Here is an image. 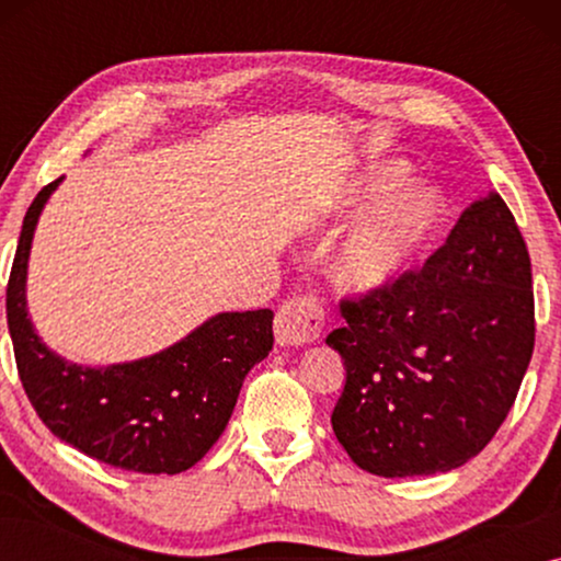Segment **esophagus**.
I'll list each match as a JSON object with an SVG mask.
<instances>
[{
  "label": "esophagus",
  "mask_w": 561,
  "mask_h": 561,
  "mask_svg": "<svg viewBox=\"0 0 561 561\" xmlns=\"http://www.w3.org/2000/svg\"><path fill=\"white\" fill-rule=\"evenodd\" d=\"M324 309L317 296H294L280 304L275 313V342L280 347H301L321 334Z\"/></svg>",
  "instance_id": "1"
}]
</instances>
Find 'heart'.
<instances>
[{
	"instance_id": "1",
	"label": "heart",
	"mask_w": 561,
	"mask_h": 561,
	"mask_svg": "<svg viewBox=\"0 0 561 561\" xmlns=\"http://www.w3.org/2000/svg\"><path fill=\"white\" fill-rule=\"evenodd\" d=\"M403 163H388L359 183L357 196L373 198L401 186ZM442 217V198L428 186H405L375 206L373 214L347 234L332 257V278L336 286L355 296H375L393 288Z\"/></svg>"
}]
</instances>
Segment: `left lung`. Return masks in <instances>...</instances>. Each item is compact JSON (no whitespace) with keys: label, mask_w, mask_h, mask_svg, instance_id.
<instances>
[{"label":"left lung","mask_w":561,"mask_h":561,"mask_svg":"<svg viewBox=\"0 0 561 561\" xmlns=\"http://www.w3.org/2000/svg\"><path fill=\"white\" fill-rule=\"evenodd\" d=\"M327 344L344 359L332 428L380 478L462 467L493 439L534 355L531 257L497 194L393 288L342 298Z\"/></svg>","instance_id":"8db88e82"}]
</instances>
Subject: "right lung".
<instances>
[{
    "mask_svg": "<svg viewBox=\"0 0 561 561\" xmlns=\"http://www.w3.org/2000/svg\"><path fill=\"white\" fill-rule=\"evenodd\" d=\"M60 183L30 204L7 283V327L22 388L60 442L99 462L142 474H175L214 447L242 380L273 350V311L217 313L158 355L110 367L58 357L35 334L25 283L35 225Z\"/></svg>",
    "mask_w": 561,
    "mask_h": 561,
    "instance_id": "add662e5",
    "label": "right lung"
}]
</instances>
